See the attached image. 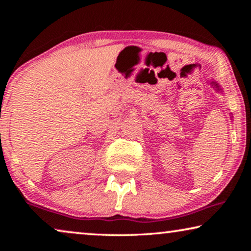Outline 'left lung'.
I'll return each instance as SVG.
<instances>
[{"instance_id": "1", "label": "left lung", "mask_w": 251, "mask_h": 251, "mask_svg": "<svg viewBox=\"0 0 251 251\" xmlns=\"http://www.w3.org/2000/svg\"><path fill=\"white\" fill-rule=\"evenodd\" d=\"M211 84H212V85H214V86H215V88H216V91H222V90H220V88H219V86H218V84H217V83L212 82Z\"/></svg>"}]
</instances>
